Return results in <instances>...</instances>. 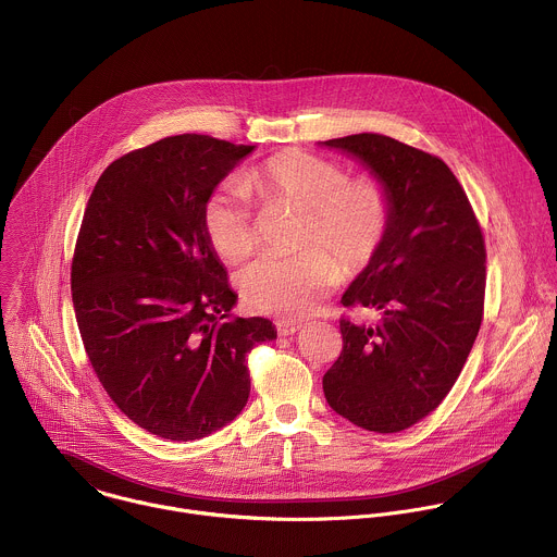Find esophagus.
<instances>
[{
    "label": "esophagus",
    "mask_w": 557,
    "mask_h": 557,
    "mask_svg": "<svg viewBox=\"0 0 557 557\" xmlns=\"http://www.w3.org/2000/svg\"><path fill=\"white\" fill-rule=\"evenodd\" d=\"M277 327V334L280 335H293L297 334L301 330V323H293V321H277L275 323Z\"/></svg>",
    "instance_id": "34e87169"
}]
</instances>
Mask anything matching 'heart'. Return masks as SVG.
I'll list each match as a JSON object with an SVG mask.
<instances>
[{"label": "heart", "instance_id": "obj_1", "mask_svg": "<svg viewBox=\"0 0 557 557\" xmlns=\"http://www.w3.org/2000/svg\"><path fill=\"white\" fill-rule=\"evenodd\" d=\"M243 185L264 207L306 213L299 238L306 251L293 258H258L238 275L245 304L282 321L310 317L339 282V268L346 275L363 271L392 222V198L383 183L370 176L350 178L339 163L304 150L269 157L243 176ZM202 220L223 260L238 262L253 251V213L243 187L218 189L207 200Z\"/></svg>", "mask_w": 557, "mask_h": 557}]
</instances>
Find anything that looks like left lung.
I'll list each match as a JSON object with an SVG mask.
<instances>
[{"instance_id":"8db88e82","label":"left lung","mask_w":557,"mask_h":557,"mask_svg":"<svg viewBox=\"0 0 557 557\" xmlns=\"http://www.w3.org/2000/svg\"><path fill=\"white\" fill-rule=\"evenodd\" d=\"M366 163L392 198L374 260L342 295L374 308V327L339 321L342 352L323 376L330 407L355 426L400 433L433 413L456 383L484 314L482 227L435 154L379 133L323 141Z\"/></svg>"}]
</instances>
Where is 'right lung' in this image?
<instances>
[{
  "mask_svg": "<svg viewBox=\"0 0 557 557\" xmlns=\"http://www.w3.org/2000/svg\"><path fill=\"white\" fill-rule=\"evenodd\" d=\"M253 146L172 135L101 174L79 227L71 290L88 359L113 405L150 435L196 442L249 398L247 352L277 332L230 319L236 295L205 205Z\"/></svg>",
  "mask_w": 557,
  "mask_h": 557,
  "instance_id": "right-lung-1",
  "label": "right lung"
}]
</instances>
